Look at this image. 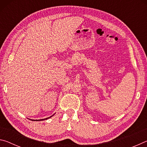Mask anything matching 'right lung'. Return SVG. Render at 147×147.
I'll return each instance as SVG.
<instances>
[{
  "instance_id": "1",
  "label": "right lung",
  "mask_w": 147,
  "mask_h": 147,
  "mask_svg": "<svg viewBox=\"0 0 147 147\" xmlns=\"http://www.w3.org/2000/svg\"><path fill=\"white\" fill-rule=\"evenodd\" d=\"M53 117V116H51V117H47L46 119H40V120H36V121H43V120H45V119H48L49 118H51V117ZM32 121H34V120H32Z\"/></svg>"
}]
</instances>
